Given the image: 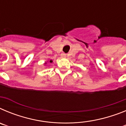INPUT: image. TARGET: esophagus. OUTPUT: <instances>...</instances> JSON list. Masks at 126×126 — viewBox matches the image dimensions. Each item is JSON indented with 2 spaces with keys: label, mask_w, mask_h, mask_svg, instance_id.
Here are the masks:
<instances>
[{
  "label": "esophagus",
  "mask_w": 126,
  "mask_h": 126,
  "mask_svg": "<svg viewBox=\"0 0 126 126\" xmlns=\"http://www.w3.org/2000/svg\"><path fill=\"white\" fill-rule=\"evenodd\" d=\"M62 57H66V55H65V53H62Z\"/></svg>",
  "instance_id": "obj_1"
}]
</instances>
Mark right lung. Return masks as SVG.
<instances>
[{
  "label": "right lung",
  "instance_id": "right-lung-1",
  "mask_svg": "<svg viewBox=\"0 0 126 126\" xmlns=\"http://www.w3.org/2000/svg\"><path fill=\"white\" fill-rule=\"evenodd\" d=\"M50 63H51V62H52V60H50ZM45 64H46V63H45Z\"/></svg>",
  "mask_w": 126,
  "mask_h": 126
}]
</instances>
